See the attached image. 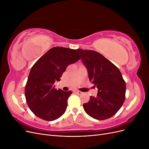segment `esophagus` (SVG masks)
Wrapping results in <instances>:
<instances>
[{"mask_svg": "<svg viewBox=\"0 0 149 149\" xmlns=\"http://www.w3.org/2000/svg\"><path fill=\"white\" fill-rule=\"evenodd\" d=\"M74 93L75 94H78V95H81V94H82V92H81V91H74Z\"/></svg>", "mask_w": 149, "mask_h": 149, "instance_id": "1", "label": "esophagus"}]
</instances>
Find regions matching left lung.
I'll return each instance as SVG.
<instances>
[{"mask_svg":"<svg viewBox=\"0 0 149 149\" xmlns=\"http://www.w3.org/2000/svg\"><path fill=\"white\" fill-rule=\"evenodd\" d=\"M87 68L89 81L98 89L96 97L90 96L83 104L85 112L91 118L105 120L115 115L125 101L126 86L118 68L93 50L77 49Z\"/></svg>","mask_w":149,"mask_h":149,"instance_id":"left-lung-1","label":"left lung"}]
</instances>
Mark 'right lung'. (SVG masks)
<instances>
[{
    "mask_svg": "<svg viewBox=\"0 0 149 149\" xmlns=\"http://www.w3.org/2000/svg\"><path fill=\"white\" fill-rule=\"evenodd\" d=\"M80 59L75 49L53 47L45 53L31 67L25 88L26 103L38 118L47 121L56 120L63 114L71 91L57 90L54 85L67 66Z\"/></svg>",
    "mask_w": 149,
    "mask_h": 149,
    "instance_id": "obj_1",
    "label": "right lung"
}]
</instances>
